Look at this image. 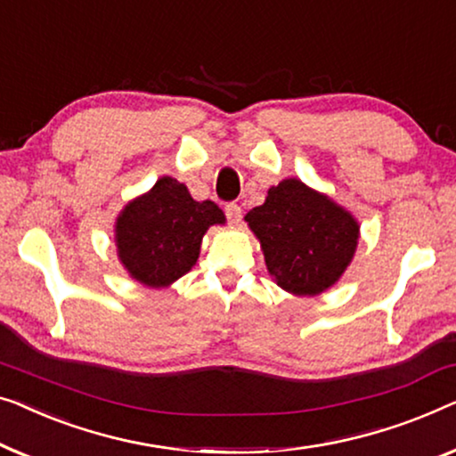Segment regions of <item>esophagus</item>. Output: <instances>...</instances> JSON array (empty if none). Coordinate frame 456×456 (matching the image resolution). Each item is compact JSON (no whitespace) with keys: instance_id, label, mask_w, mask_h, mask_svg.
<instances>
[{"instance_id":"1","label":"esophagus","mask_w":456,"mask_h":456,"mask_svg":"<svg viewBox=\"0 0 456 456\" xmlns=\"http://www.w3.org/2000/svg\"><path fill=\"white\" fill-rule=\"evenodd\" d=\"M224 212H226V217L230 220V224H239L240 222L242 209H240V206H236V203H228Z\"/></svg>"}]
</instances>
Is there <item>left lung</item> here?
Here are the masks:
<instances>
[{
    "label": "left lung",
    "instance_id": "left-lung-1",
    "mask_svg": "<svg viewBox=\"0 0 456 456\" xmlns=\"http://www.w3.org/2000/svg\"><path fill=\"white\" fill-rule=\"evenodd\" d=\"M261 244L269 275L292 296H319L352 263L360 224L331 197L300 179H283L244 216Z\"/></svg>",
    "mask_w": 456,
    "mask_h": 456
}]
</instances>
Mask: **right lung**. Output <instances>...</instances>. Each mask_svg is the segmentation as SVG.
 Here are the masks:
<instances>
[{
  "instance_id": "1",
  "label": "right lung",
  "mask_w": 456,
  "mask_h": 456,
  "mask_svg": "<svg viewBox=\"0 0 456 456\" xmlns=\"http://www.w3.org/2000/svg\"><path fill=\"white\" fill-rule=\"evenodd\" d=\"M216 224H226V216L214 201H195L183 183L160 176L117 216V256L131 280L168 288L191 272Z\"/></svg>"
}]
</instances>
